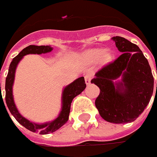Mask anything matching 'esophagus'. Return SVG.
Instances as JSON below:
<instances>
[{
    "instance_id": "obj_1",
    "label": "esophagus",
    "mask_w": 157,
    "mask_h": 157,
    "mask_svg": "<svg viewBox=\"0 0 157 157\" xmlns=\"http://www.w3.org/2000/svg\"><path fill=\"white\" fill-rule=\"evenodd\" d=\"M91 79H92V76L90 75V74H86V75L85 76V80H86V84L89 86L90 84H91Z\"/></svg>"
}]
</instances>
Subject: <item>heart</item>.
<instances>
[{
    "mask_svg": "<svg viewBox=\"0 0 157 157\" xmlns=\"http://www.w3.org/2000/svg\"><path fill=\"white\" fill-rule=\"evenodd\" d=\"M113 52L109 49H101V48H94L88 49L80 55V58L84 63L92 64L95 62H99L101 65H105L109 63L113 59Z\"/></svg>",
    "mask_w": 157,
    "mask_h": 157,
    "instance_id": "obj_1",
    "label": "heart"
}]
</instances>
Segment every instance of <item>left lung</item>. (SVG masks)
I'll use <instances>...</instances> for the list:
<instances>
[{
    "label": "left lung",
    "instance_id": "left-lung-1",
    "mask_svg": "<svg viewBox=\"0 0 157 157\" xmlns=\"http://www.w3.org/2000/svg\"><path fill=\"white\" fill-rule=\"evenodd\" d=\"M112 39L122 54L91 80L100 90L95 105L106 121L128 123L136 121L148 105L153 94L154 78L138 46L121 36Z\"/></svg>",
    "mask_w": 157,
    "mask_h": 157
}]
</instances>
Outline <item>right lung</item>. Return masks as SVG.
<instances>
[{"mask_svg":"<svg viewBox=\"0 0 157 157\" xmlns=\"http://www.w3.org/2000/svg\"><path fill=\"white\" fill-rule=\"evenodd\" d=\"M52 50H53V48L50 45H29L26 48H24L16 57L13 58L12 62L9 65V73H8V76L6 78V84H5V91H6L5 100H6V104L8 105V108H9V112L11 113V114L24 128H26L27 129L31 131V132H34V133L37 132L40 135H47L50 133H53V132L57 131V129H59L62 126H63L67 122V121L69 120L71 104L72 102V100L77 95L81 94L86 87L84 77H80L63 88V92H62L61 111L59 113L58 116L52 121L38 124L29 121L28 119L21 115L18 111L16 105H15V101H14V96H13V85H14V81H15L16 67H17L19 62L22 59V57L28 55V54H45L48 52H51ZM3 104H4V102H3ZM4 106H5V105H4Z\"/></svg>","mask_w":157,"mask_h":157,"instance_id":"1","label":"right lung"}]
</instances>
